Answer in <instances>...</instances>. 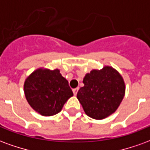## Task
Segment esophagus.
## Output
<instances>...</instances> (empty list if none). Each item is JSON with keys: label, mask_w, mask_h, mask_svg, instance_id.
Instances as JSON below:
<instances>
[{"label": "esophagus", "mask_w": 150, "mask_h": 150, "mask_svg": "<svg viewBox=\"0 0 150 150\" xmlns=\"http://www.w3.org/2000/svg\"><path fill=\"white\" fill-rule=\"evenodd\" d=\"M79 89V88H74V89H73V93H74V95H75V96H76V95H77V92H78Z\"/></svg>", "instance_id": "esophagus-1"}]
</instances>
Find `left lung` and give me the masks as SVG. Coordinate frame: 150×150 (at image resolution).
<instances>
[{
    "mask_svg": "<svg viewBox=\"0 0 150 150\" xmlns=\"http://www.w3.org/2000/svg\"><path fill=\"white\" fill-rule=\"evenodd\" d=\"M77 98L85 113L91 118L102 120L115 112L125 92V85L119 72L111 67L92 70L83 78Z\"/></svg>",
    "mask_w": 150,
    "mask_h": 150,
    "instance_id": "obj_1",
    "label": "left lung"
}]
</instances>
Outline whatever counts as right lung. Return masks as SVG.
I'll return each instance as SVG.
<instances>
[{"mask_svg": "<svg viewBox=\"0 0 150 150\" xmlns=\"http://www.w3.org/2000/svg\"><path fill=\"white\" fill-rule=\"evenodd\" d=\"M24 91L31 108L44 116L59 113L73 96L68 81L58 69L36 70L25 79Z\"/></svg>", "mask_w": 150, "mask_h": 150, "instance_id": "add662e5", "label": "right lung"}]
</instances>
